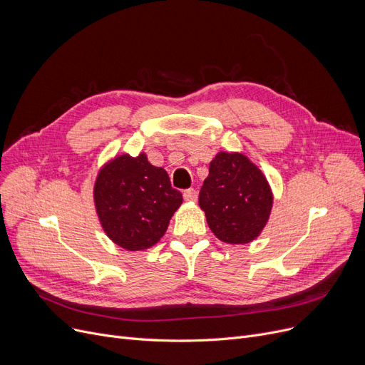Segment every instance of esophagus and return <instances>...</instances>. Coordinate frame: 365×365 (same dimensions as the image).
<instances>
[{"instance_id":"esophagus-1","label":"esophagus","mask_w":365,"mask_h":365,"mask_svg":"<svg viewBox=\"0 0 365 365\" xmlns=\"http://www.w3.org/2000/svg\"><path fill=\"white\" fill-rule=\"evenodd\" d=\"M183 198L186 201H197L198 198V192L194 189V187H189L186 190H183Z\"/></svg>"}]
</instances>
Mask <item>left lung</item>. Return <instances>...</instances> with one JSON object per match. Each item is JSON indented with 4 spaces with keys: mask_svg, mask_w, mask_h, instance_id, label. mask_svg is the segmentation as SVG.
<instances>
[{
    "mask_svg": "<svg viewBox=\"0 0 365 365\" xmlns=\"http://www.w3.org/2000/svg\"><path fill=\"white\" fill-rule=\"evenodd\" d=\"M198 202L222 242L248 244L269 220L274 194L263 171L245 153L220 150L210 163Z\"/></svg>",
    "mask_w": 365,
    "mask_h": 365,
    "instance_id": "left-lung-1",
    "label": "left lung"
}]
</instances>
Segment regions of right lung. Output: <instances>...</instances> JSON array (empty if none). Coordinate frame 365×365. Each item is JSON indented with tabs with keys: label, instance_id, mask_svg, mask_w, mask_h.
Wrapping results in <instances>:
<instances>
[{
	"label": "right lung",
	"instance_id": "obj_1",
	"mask_svg": "<svg viewBox=\"0 0 365 365\" xmlns=\"http://www.w3.org/2000/svg\"><path fill=\"white\" fill-rule=\"evenodd\" d=\"M93 201L106 237L124 250L143 252L164 237L183 197L171 187L167 171L140 152L117 153L101 167Z\"/></svg>",
	"mask_w": 365,
	"mask_h": 365
}]
</instances>
